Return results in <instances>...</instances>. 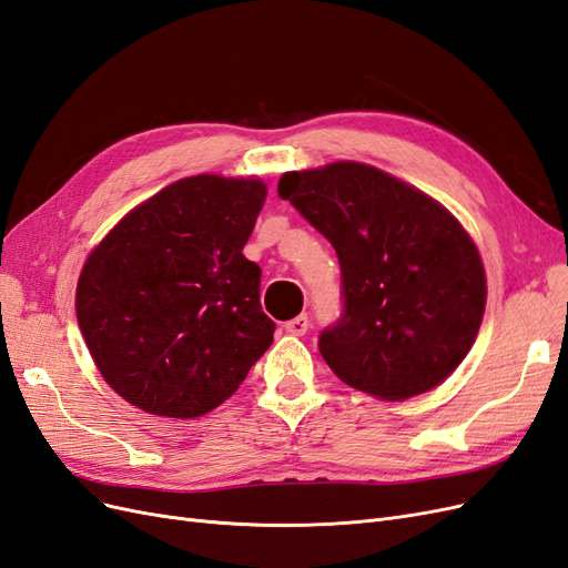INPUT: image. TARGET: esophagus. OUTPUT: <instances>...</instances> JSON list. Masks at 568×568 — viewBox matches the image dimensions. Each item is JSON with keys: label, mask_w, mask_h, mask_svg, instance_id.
I'll use <instances>...</instances> for the list:
<instances>
[{"label": "esophagus", "mask_w": 568, "mask_h": 568, "mask_svg": "<svg viewBox=\"0 0 568 568\" xmlns=\"http://www.w3.org/2000/svg\"><path fill=\"white\" fill-rule=\"evenodd\" d=\"M284 329L291 334V336H303L307 329H311V320H307V315H298L294 320H288L284 324Z\"/></svg>", "instance_id": "obj_1"}]
</instances>
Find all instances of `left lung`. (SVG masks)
Listing matches in <instances>:
<instances>
[{"label":"left lung","mask_w":568,"mask_h":568,"mask_svg":"<svg viewBox=\"0 0 568 568\" xmlns=\"http://www.w3.org/2000/svg\"><path fill=\"white\" fill-rule=\"evenodd\" d=\"M280 196L338 255L343 313L320 334L338 379L382 400L448 379L486 311L484 263L459 222L419 189L355 161L284 173Z\"/></svg>","instance_id":"8db88e82"}]
</instances>
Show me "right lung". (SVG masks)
Here are the masks:
<instances>
[{
  "label": "right lung",
  "mask_w": 568,
  "mask_h": 568,
  "mask_svg": "<svg viewBox=\"0 0 568 568\" xmlns=\"http://www.w3.org/2000/svg\"><path fill=\"white\" fill-rule=\"evenodd\" d=\"M261 180L196 175L136 205L84 263L75 313L106 384L159 417L225 403L272 343L261 267L244 255Z\"/></svg>",
  "instance_id": "obj_1"
}]
</instances>
